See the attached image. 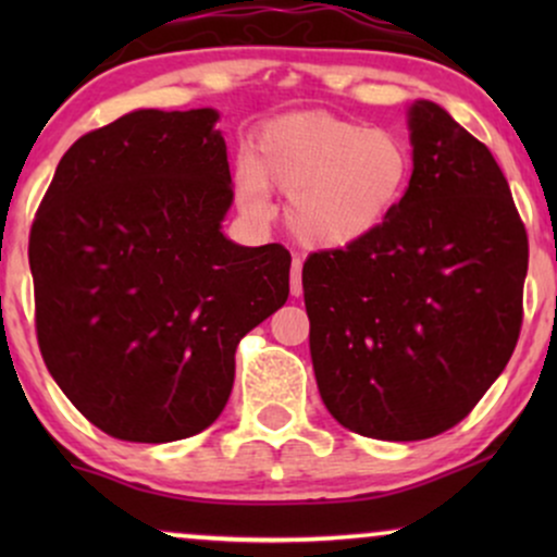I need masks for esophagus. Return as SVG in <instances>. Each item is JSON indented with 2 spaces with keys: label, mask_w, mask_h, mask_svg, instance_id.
Returning <instances> with one entry per match:
<instances>
[{
  "label": "esophagus",
  "mask_w": 557,
  "mask_h": 557,
  "mask_svg": "<svg viewBox=\"0 0 557 557\" xmlns=\"http://www.w3.org/2000/svg\"><path fill=\"white\" fill-rule=\"evenodd\" d=\"M300 270H304V261L296 257L290 261V293L293 296H300V293H304V285H300Z\"/></svg>",
  "instance_id": "1"
}]
</instances>
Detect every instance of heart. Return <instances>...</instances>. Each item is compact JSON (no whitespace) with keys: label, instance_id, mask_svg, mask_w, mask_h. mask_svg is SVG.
<instances>
[{"label":"heart","instance_id":"heart-1","mask_svg":"<svg viewBox=\"0 0 557 557\" xmlns=\"http://www.w3.org/2000/svg\"><path fill=\"white\" fill-rule=\"evenodd\" d=\"M411 177V146L398 133L306 112L264 127L257 164L238 172V201L264 214L270 183L287 196L285 220L298 240L343 248L393 220Z\"/></svg>","mask_w":557,"mask_h":557}]
</instances>
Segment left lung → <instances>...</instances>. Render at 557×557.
Wrapping results in <instances>:
<instances>
[{"instance_id":"1","label":"left lung","mask_w":557,"mask_h":557,"mask_svg":"<svg viewBox=\"0 0 557 557\" xmlns=\"http://www.w3.org/2000/svg\"><path fill=\"white\" fill-rule=\"evenodd\" d=\"M413 177L376 233L304 264L319 395L345 430L411 443L469 417L519 343L529 240L487 146L408 110Z\"/></svg>"}]
</instances>
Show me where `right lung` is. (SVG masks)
I'll list each match as a JSON object with an SVG mask.
<instances>
[{
    "instance_id": "add662e5",
    "label": "right lung",
    "mask_w": 557,
    "mask_h": 557,
    "mask_svg": "<svg viewBox=\"0 0 557 557\" xmlns=\"http://www.w3.org/2000/svg\"><path fill=\"white\" fill-rule=\"evenodd\" d=\"M214 110H136L65 151L30 227L36 335L70 403L127 443L220 417L240 337L290 293V253L222 235L233 181Z\"/></svg>"
}]
</instances>
